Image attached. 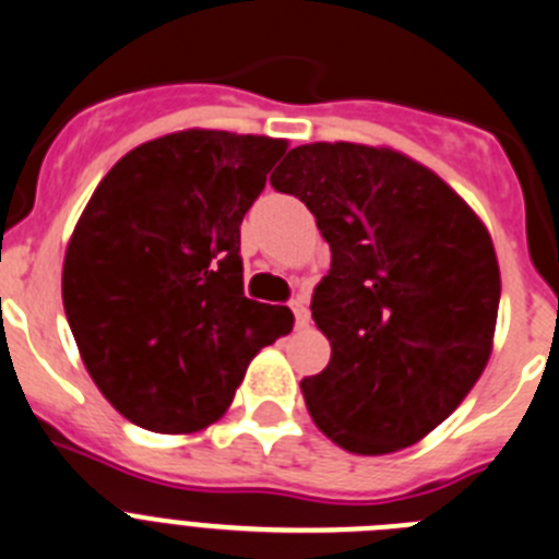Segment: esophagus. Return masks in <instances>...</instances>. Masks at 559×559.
<instances>
[{
	"label": "esophagus",
	"instance_id": "34e87169",
	"mask_svg": "<svg viewBox=\"0 0 559 559\" xmlns=\"http://www.w3.org/2000/svg\"><path fill=\"white\" fill-rule=\"evenodd\" d=\"M290 310H294V316H296V326H299V330H305V326L310 324V310H307L305 299L290 301Z\"/></svg>",
	"mask_w": 559,
	"mask_h": 559
}]
</instances>
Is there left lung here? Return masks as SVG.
<instances>
[{
	"label": "left lung",
	"mask_w": 559,
	"mask_h": 559,
	"mask_svg": "<svg viewBox=\"0 0 559 559\" xmlns=\"http://www.w3.org/2000/svg\"><path fill=\"white\" fill-rule=\"evenodd\" d=\"M271 186L307 204L332 252L310 301L332 357L301 380L316 427L352 454L413 447L493 352L501 276L488 227L432 168L388 146L305 143Z\"/></svg>",
	"instance_id": "obj_1"
}]
</instances>
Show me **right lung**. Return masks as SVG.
<instances>
[{"instance_id":"add662e5","label":"right lung","mask_w":559,"mask_h":559,"mask_svg":"<svg viewBox=\"0 0 559 559\" xmlns=\"http://www.w3.org/2000/svg\"><path fill=\"white\" fill-rule=\"evenodd\" d=\"M288 141L179 130L127 152L82 210L63 307L102 396L127 421L188 435L227 413L288 307L243 296L240 222Z\"/></svg>"}]
</instances>
